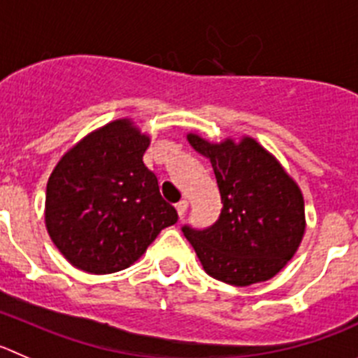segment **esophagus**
Returning <instances> with one entry per match:
<instances>
[{"label": "esophagus", "instance_id": "34e87169", "mask_svg": "<svg viewBox=\"0 0 358 358\" xmlns=\"http://www.w3.org/2000/svg\"><path fill=\"white\" fill-rule=\"evenodd\" d=\"M187 206H189V203L185 201V199H182V201H178L175 205V208H176V212H178V215L180 217H183L185 215V212H187Z\"/></svg>", "mask_w": 358, "mask_h": 358}]
</instances>
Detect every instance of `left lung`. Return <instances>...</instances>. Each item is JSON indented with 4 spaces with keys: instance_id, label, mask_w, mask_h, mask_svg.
<instances>
[{
    "instance_id": "obj_1",
    "label": "left lung",
    "mask_w": 358,
    "mask_h": 358,
    "mask_svg": "<svg viewBox=\"0 0 358 358\" xmlns=\"http://www.w3.org/2000/svg\"><path fill=\"white\" fill-rule=\"evenodd\" d=\"M190 146L210 160L219 185V219L183 235L213 279L249 286L275 275L299 249L306 229L299 185L255 139L212 145L196 134Z\"/></svg>"
}]
</instances>
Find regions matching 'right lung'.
<instances>
[{
  "instance_id": "obj_1",
  "label": "right lung",
  "mask_w": 358,
  "mask_h": 358,
  "mask_svg": "<svg viewBox=\"0 0 358 358\" xmlns=\"http://www.w3.org/2000/svg\"><path fill=\"white\" fill-rule=\"evenodd\" d=\"M148 145L129 120H116L69 150L49 176L45 226L76 268H127L178 220L143 162Z\"/></svg>"
}]
</instances>
